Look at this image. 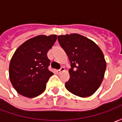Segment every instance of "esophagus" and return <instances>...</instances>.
<instances>
[{"label": "esophagus", "instance_id": "34e87169", "mask_svg": "<svg viewBox=\"0 0 122 122\" xmlns=\"http://www.w3.org/2000/svg\"><path fill=\"white\" fill-rule=\"evenodd\" d=\"M64 71V67H63V66H62L61 68H60L59 70H57L56 71V73H58V74H59V73H60L61 72H62V71Z\"/></svg>", "mask_w": 122, "mask_h": 122}]
</instances>
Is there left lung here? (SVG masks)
I'll return each instance as SVG.
<instances>
[{"label": "left lung", "instance_id": "1", "mask_svg": "<svg viewBox=\"0 0 122 122\" xmlns=\"http://www.w3.org/2000/svg\"><path fill=\"white\" fill-rule=\"evenodd\" d=\"M58 40L71 62L66 88L80 97L92 95L101 86L105 73L102 51L94 41L79 34L60 35Z\"/></svg>", "mask_w": 122, "mask_h": 122}]
</instances>
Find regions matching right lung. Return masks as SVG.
<instances>
[{"mask_svg":"<svg viewBox=\"0 0 122 122\" xmlns=\"http://www.w3.org/2000/svg\"><path fill=\"white\" fill-rule=\"evenodd\" d=\"M57 36L39 35L21 44L9 64V78L15 90L22 96L34 98L45 91L46 83L54 75L48 69L47 51Z\"/></svg>","mask_w":122,"mask_h":122,"instance_id":"add662e5","label":"right lung"}]
</instances>
